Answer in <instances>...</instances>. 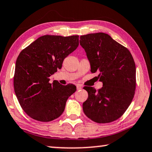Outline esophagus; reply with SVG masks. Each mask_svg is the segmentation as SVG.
Masks as SVG:
<instances>
[{
    "instance_id": "obj_1",
    "label": "esophagus",
    "mask_w": 152,
    "mask_h": 152,
    "mask_svg": "<svg viewBox=\"0 0 152 152\" xmlns=\"http://www.w3.org/2000/svg\"><path fill=\"white\" fill-rule=\"evenodd\" d=\"M76 87H77V90L82 89V86L80 85V84H77V85L76 86Z\"/></svg>"
}]
</instances>
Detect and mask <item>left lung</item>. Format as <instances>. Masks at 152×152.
Returning a JSON list of instances; mask_svg holds the SVG:
<instances>
[{"label": "left lung", "instance_id": "1", "mask_svg": "<svg viewBox=\"0 0 152 152\" xmlns=\"http://www.w3.org/2000/svg\"><path fill=\"white\" fill-rule=\"evenodd\" d=\"M80 45L90 62L91 73H99L103 86L99 90L85 86L88 93L83 103L86 115L99 124L122 116L131 103L136 88V66L126 47L103 32L80 37Z\"/></svg>", "mask_w": 152, "mask_h": 152}]
</instances>
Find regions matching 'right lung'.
<instances>
[{
	"label": "right lung",
	"instance_id": "1",
	"mask_svg": "<svg viewBox=\"0 0 152 152\" xmlns=\"http://www.w3.org/2000/svg\"><path fill=\"white\" fill-rule=\"evenodd\" d=\"M78 45V35H44L20 52L15 63L14 90L20 106L31 118L47 122L62 115L76 86L50 83V77L62 68L64 58Z\"/></svg>",
	"mask_w": 152,
	"mask_h": 152
}]
</instances>
